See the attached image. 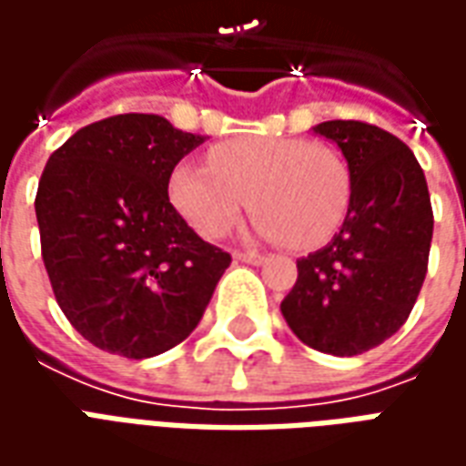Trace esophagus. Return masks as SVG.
<instances>
[{"label":"esophagus","instance_id":"1","mask_svg":"<svg viewBox=\"0 0 466 466\" xmlns=\"http://www.w3.org/2000/svg\"><path fill=\"white\" fill-rule=\"evenodd\" d=\"M234 259H237V262L257 264V267L267 262V257H264V254H257V252H234Z\"/></svg>","mask_w":466,"mask_h":466}]
</instances>
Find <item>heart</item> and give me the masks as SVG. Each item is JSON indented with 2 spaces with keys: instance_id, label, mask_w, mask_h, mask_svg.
Here are the masks:
<instances>
[{
  "instance_id": "heart-1",
  "label": "heart",
  "mask_w": 466,
  "mask_h": 466,
  "mask_svg": "<svg viewBox=\"0 0 466 466\" xmlns=\"http://www.w3.org/2000/svg\"><path fill=\"white\" fill-rule=\"evenodd\" d=\"M169 199L204 239L224 237L249 202L259 239L309 252L339 232L351 182L342 157L327 147L289 137H239L217 144L209 167L177 164Z\"/></svg>"
}]
</instances>
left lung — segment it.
I'll use <instances>...</instances> for the list:
<instances>
[{"instance_id":"8db88e82","label":"left lung","mask_w":466,"mask_h":466,"mask_svg":"<svg viewBox=\"0 0 466 466\" xmlns=\"http://www.w3.org/2000/svg\"><path fill=\"white\" fill-rule=\"evenodd\" d=\"M342 152L351 199L332 242L297 259L282 317L307 347L354 357L407 322L427 274L430 189L417 157L394 134L364 122L312 127Z\"/></svg>"}]
</instances>
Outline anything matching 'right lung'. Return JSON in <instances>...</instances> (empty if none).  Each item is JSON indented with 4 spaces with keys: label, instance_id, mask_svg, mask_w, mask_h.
Returning a JSON list of instances; mask_svg holds the SVG:
<instances>
[{
    "label": "right lung",
    "instance_id": "right-lung-1",
    "mask_svg": "<svg viewBox=\"0 0 466 466\" xmlns=\"http://www.w3.org/2000/svg\"><path fill=\"white\" fill-rule=\"evenodd\" d=\"M204 139L159 115H116L46 162L35 199L46 274L66 319L99 350L147 360L177 347L232 262L167 194Z\"/></svg>",
    "mask_w": 466,
    "mask_h": 466
}]
</instances>
